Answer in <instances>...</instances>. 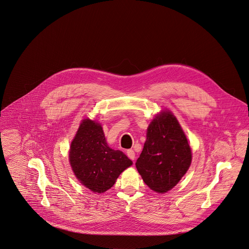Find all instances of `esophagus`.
Wrapping results in <instances>:
<instances>
[{
    "label": "esophagus",
    "mask_w": 249,
    "mask_h": 249,
    "mask_svg": "<svg viewBox=\"0 0 249 249\" xmlns=\"http://www.w3.org/2000/svg\"><path fill=\"white\" fill-rule=\"evenodd\" d=\"M127 156L132 160V161H134L135 160V158H136V154H135V152H134V150H132V149H129V150H127Z\"/></svg>",
    "instance_id": "1"
}]
</instances>
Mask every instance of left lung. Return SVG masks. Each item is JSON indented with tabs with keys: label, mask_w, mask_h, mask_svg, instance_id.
<instances>
[{
	"label": "left lung",
	"mask_w": 249,
	"mask_h": 249,
	"mask_svg": "<svg viewBox=\"0 0 249 249\" xmlns=\"http://www.w3.org/2000/svg\"><path fill=\"white\" fill-rule=\"evenodd\" d=\"M192 152L177 117L168 109L150 122L136 167L144 183L157 193L174 188L188 171Z\"/></svg>",
	"instance_id": "left-lung-1"
}]
</instances>
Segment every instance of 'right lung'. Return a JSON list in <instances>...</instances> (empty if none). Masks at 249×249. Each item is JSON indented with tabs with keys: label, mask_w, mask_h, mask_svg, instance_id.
Wrapping results in <instances>:
<instances>
[{
	"label": "right lung",
	"mask_w": 249,
	"mask_h": 249,
	"mask_svg": "<svg viewBox=\"0 0 249 249\" xmlns=\"http://www.w3.org/2000/svg\"><path fill=\"white\" fill-rule=\"evenodd\" d=\"M70 164L76 178L94 193L110 189L119 175L133 162L107 143L100 123L83 119L71 143Z\"/></svg>",
	"instance_id": "obj_1"
}]
</instances>
